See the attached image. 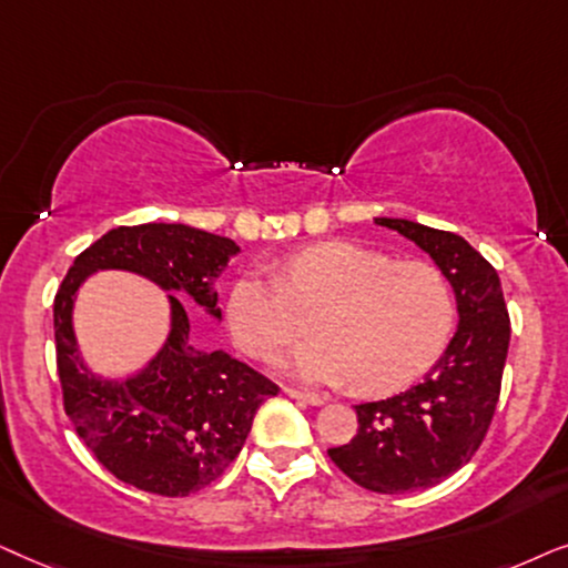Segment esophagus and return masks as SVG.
<instances>
[{"label": "esophagus", "mask_w": 568, "mask_h": 568, "mask_svg": "<svg viewBox=\"0 0 568 568\" xmlns=\"http://www.w3.org/2000/svg\"><path fill=\"white\" fill-rule=\"evenodd\" d=\"M283 392L288 397H293V399H301V403H306V405H324V397H320V395H314V392H298V389H293V387H283Z\"/></svg>", "instance_id": "34e87169"}]
</instances>
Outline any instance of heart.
Instances as JSON below:
<instances>
[{
	"label": "heart",
	"instance_id": "obj_1",
	"mask_svg": "<svg viewBox=\"0 0 568 568\" xmlns=\"http://www.w3.org/2000/svg\"><path fill=\"white\" fill-rule=\"evenodd\" d=\"M280 272H244L225 314L248 355L288 345L314 314L320 337L277 361L306 382H353L361 395H387L426 374L452 335L455 296L428 262L322 241L291 254Z\"/></svg>",
	"mask_w": 568,
	"mask_h": 568
}]
</instances>
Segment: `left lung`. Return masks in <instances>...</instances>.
<instances>
[{
	"label": "left lung",
	"mask_w": 568,
	"mask_h": 568,
	"mask_svg": "<svg viewBox=\"0 0 568 568\" xmlns=\"http://www.w3.org/2000/svg\"><path fill=\"white\" fill-rule=\"evenodd\" d=\"M426 252L457 301V332L423 382L395 397L355 405L358 434L329 449L332 463L374 494L436 486L473 459L494 418L509 351V314L496 270L449 231L374 217Z\"/></svg>",
	"instance_id": "obj_1"
}]
</instances>
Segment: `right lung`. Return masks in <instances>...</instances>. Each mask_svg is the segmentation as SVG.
Returning a JSON list of instances; mask_svg holds the SVG:
<instances>
[{"mask_svg":"<svg viewBox=\"0 0 568 568\" xmlns=\"http://www.w3.org/2000/svg\"><path fill=\"white\" fill-rule=\"evenodd\" d=\"M241 252L233 239L184 223L113 229L88 246L54 298L57 368L74 430L111 475L158 496H189L239 457L252 420L277 387L225 351L194 345L192 301L221 322L215 280ZM132 271L166 293L170 335L145 367L119 381L95 375L73 335V304L95 271Z\"/></svg>","mask_w":568,"mask_h":568,"instance_id":"obj_1","label":"right lung"}]
</instances>
